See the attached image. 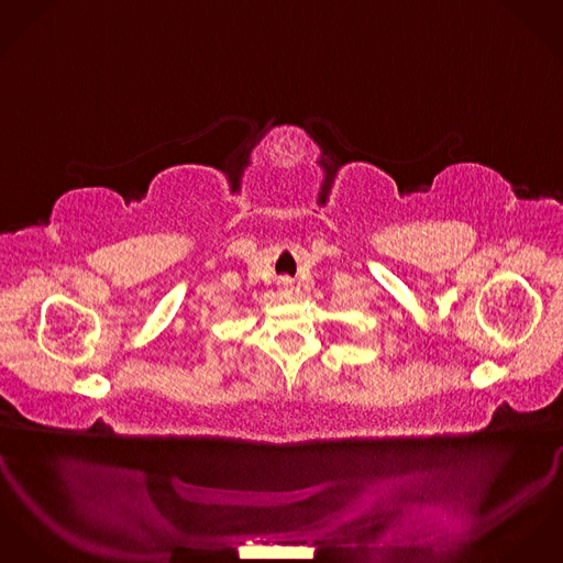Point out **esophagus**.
Segmentation results:
<instances>
[{
  "label": "esophagus",
  "mask_w": 563,
  "mask_h": 563,
  "mask_svg": "<svg viewBox=\"0 0 563 563\" xmlns=\"http://www.w3.org/2000/svg\"><path fill=\"white\" fill-rule=\"evenodd\" d=\"M280 287H283V289H289V287H291V280H289V278H283V280H280Z\"/></svg>",
  "instance_id": "esophagus-1"
}]
</instances>
